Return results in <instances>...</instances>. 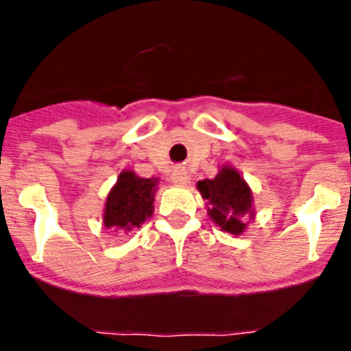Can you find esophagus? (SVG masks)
Here are the masks:
<instances>
[{
    "label": "esophagus",
    "mask_w": 351,
    "mask_h": 351,
    "mask_svg": "<svg viewBox=\"0 0 351 351\" xmlns=\"http://www.w3.org/2000/svg\"><path fill=\"white\" fill-rule=\"evenodd\" d=\"M171 182L175 183V185H186V182H189V176H186L185 168H182V166L175 168V171H173V175H171Z\"/></svg>",
    "instance_id": "obj_1"
}]
</instances>
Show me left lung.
<instances>
[{
	"mask_svg": "<svg viewBox=\"0 0 351 351\" xmlns=\"http://www.w3.org/2000/svg\"><path fill=\"white\" fill-rule=\"evenodd\" d=\"M197 189L207 200L212 221L226 232L239 236L246 229V217H253V193L238 169L222 166L214 180H202Z\"/></svg>",
	"mask_w": 351,
	"mask_h": 351,
	"instance_id": "left-lung-1",
	"label": "left lung"
}]
</instances>
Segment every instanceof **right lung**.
<instances>
[{
    "instance_id": "add662e5",
    "label": "right lung",
    "mask_w": 351,
    "mask_h": 351,
    "mask_svg": "<svg viewBox=\"0 0 351 351\" xmlns=\"http://www.w3.org/2000/svg\"><path fill=\"white\" fill-rule=\"evenodd\" d=\"M158 178H141L134 171H122L105 204V228L132 231L153 215Z\"/></svg>"
}]
</instances>
